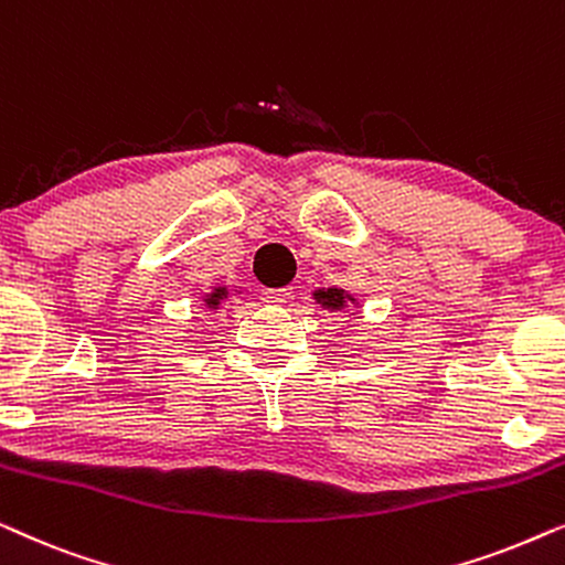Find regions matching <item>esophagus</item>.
<instances>
[{
  "label": "esophagus",
  "instance_id": "esophagus-1",
  "mask_svg": "<svg viewBox=\"0 0 565 565\" xmlns=\"http://www.w3.org/2000/svg\"><path fill=\"white\" fill-rule=\"evenodd\" d=\"M267 298L273 300V303L282 306V303H288V300L292 298V288H273V290H267Z\"/></svg>",
  "mask_w": 565,
  "mask_h": 565
}]
</instances>
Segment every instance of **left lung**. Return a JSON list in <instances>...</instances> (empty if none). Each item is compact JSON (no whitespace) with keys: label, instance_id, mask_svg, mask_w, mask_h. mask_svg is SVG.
<instances>
[{"label":"left lung","instance_id":"left-lung-1","mask_svg":"<svg viewBox=\"0 0 565 565\" xmlns=\"http://www.w3.org/2000/svg\"><path fill=\"white\" fill-rule=\"evenodd\" d=\"M313 298L316 303H321L327 311H342L347 303H354V298L342 288H321L313 292Z\"/></svg>","mask_w":565,"mask_h":565}]
</instances>
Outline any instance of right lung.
Masks as SVG:
<instances>
[{"label":"right lung","mask_w":565,"mask_h":565,"mask_svg":"<svg viewBox=\"0 0 565 565\" xmlns=\"http://www.w3.org/2000/svg\"><path fill=\"white\" fill-rule=\"evenodd\" d=\"M226 298H228L226 288H213V292H207V296L203 298V303H205V308H221V303Z\"/></svg>","instance_id":"add662e5"}]
</instances>
